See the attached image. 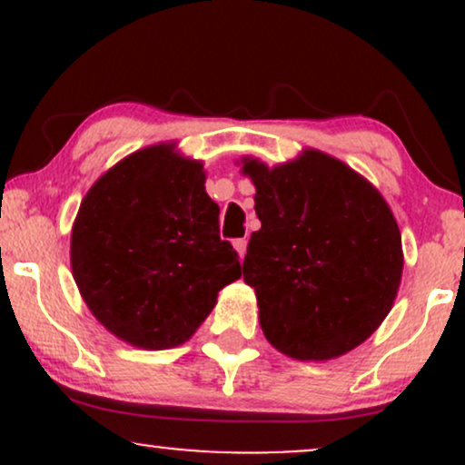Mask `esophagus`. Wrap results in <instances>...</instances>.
I'll return each instance as SVG.
<instances>
[{"instance_id": "1", "label": "esophagus", "mask_w": 465, "mask_h": 465, "mask_svg": "<svg viewBox=\"0 0 465 465\" xmlns=\"http://www.w3.org/2000/svg\"><path fill=\"white\" fill-rule=\"evenodd\" d=\"M233 249L238 251L240 258H244V253H247V238H238V240H233Z\"/></svg>"}]
</instances>
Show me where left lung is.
Returning a JSON list of instances; mask_svg holds the SVG:
<instances>
[{
    "label": "left lung",
    "instance_id": "left-lung-1",
    "mask_svg": "<svg viewBox=\"0 0 465 465\" xmlns=\"http://www.w3.org/2000/svg\"><path fill=\"white\" fill-rule=\"evenodd\" d=\"M255 214L242 275L275 350L328 361L354 350L391 311L402 277V238L381 192L319 151L269 170L242 165Z\"/></svg>",
    "mask_w": 465,
    "mask_h": 465
}]
</instances>
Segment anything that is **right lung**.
Listing matches in <instances>:
<instances>
[{"mask_svg": "<svg viewBox=\"0 0 465 465\" xmlns=\"http://www.w3.org/2000/svg\"><path fill=\"white\" fill-rule=\"evenodd\" d=\"M72 271L109 332L143 350L185 343L240 277L203 165L151 146L103 174L72 229Z\"/></svg>", "mask_w": 465, "mask_h": 465, "instance_id": "obj_1", "label": "right lung"}]
</instances>
